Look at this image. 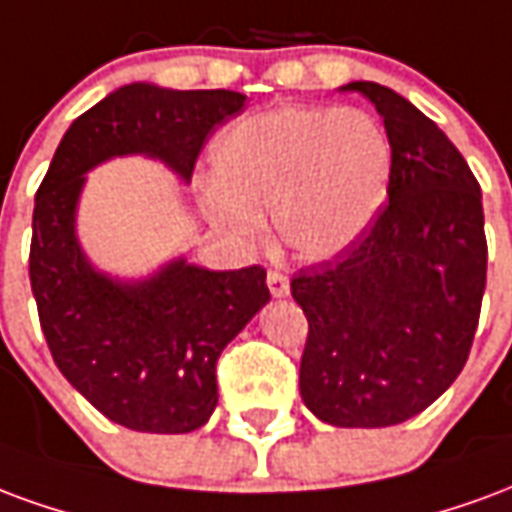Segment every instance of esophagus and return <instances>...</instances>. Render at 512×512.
<instances>
[{
    "label": "esophagus",
    "instance_id": "34e87169",
    "mask_svg": "<svg viewBox=\"0 0 512 512\" xmlns=\"http://www.w3.org/2000/svg\"><path fill=\"white\" fill-rule=\"evenodd\" d=\"M267 286H270V294L275 300L289 297V278L281 275V272H270V275H267Z\"/></svg>",
    "mask_w": 512,
    "mask_h": 512
}]
</instances>
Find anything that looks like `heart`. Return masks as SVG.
<instances>
[{"mask_svg": "<svg viewBox=\"0 0 512 512\" xmlns=\"http://www.w3.org/2000/svg\"><path fill=\"white\" fill-rule=\"evenodd\" d=\"M215 182L204 215L231 240L264 237V215L283 248L322 264L352 251L382 215L393 179V141L363 108L283 106L242 117L212 144Z\"/></svg>", "mask_w": 512, "mask_h": 512, "instance_id": "1", "label": "heart"}]
</instances>
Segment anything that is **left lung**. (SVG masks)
<instances>
[{
	"label": "left lung",
	"instance_id": "obj_1",
	"mask_svg": "<svg viewBox=\"0 0 512 512\" xmlns=\"http://www.w3.org/2000/svg\"><path fill=\"white\" fill-rule=\"evenodd\" d=\"M341 92L384 119L393 179L365 240L292 278L308 319L300 395L322 423L384 428L434 404L469 357L486 292L483 196L420 108L374 81Z\"/></svg>",
	"mask_w": 512,
	"mask_h": 512
}]
</instances>
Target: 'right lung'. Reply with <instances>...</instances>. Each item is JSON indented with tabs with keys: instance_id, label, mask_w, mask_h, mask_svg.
<instances>
[{
	"instance_id": "add662e5",
	"label": "right lung",
	"mask_w": 512,
	"mask_h": 512,
	"mask_svg": "<svg viewBox=\"0 0 512 512\" xmlns=\"http://www.w3.org/2000/svg\"><path fill=\"white\" fill-rule=\"evenodd\" d=\"M231 89L125 84L67 128L37 188L29 281L40 327L67 382L108 420L144 434H188L218 406L220 352L270 302L261 267L207 270L185 256L144 278L98 270L78 240L87 174L144 155L190 182L201 144L240 114Z\"/></svg>"
}]
</instances>
